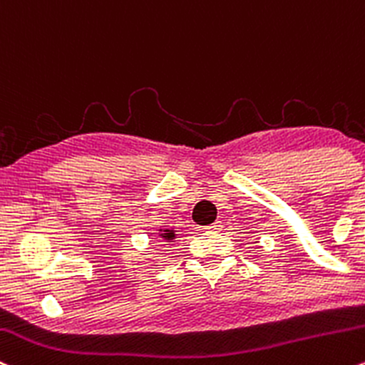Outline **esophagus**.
Returning a JSON list of instances; mask_svg holds the SVG:
<instances>
[{"mask_svg": "<svg viewBox=\"0 0 365 365\" xmlns=\"http://www.w3.org/2000/svg\"><path fill=\"white\" fill-rule=\"evenodd\" d=\"M220 227H222V225L216 222V223H213V225H207L206 228H204V230H206V232H216V230H220Z\"/></svg>", "mask_w": 365, "mask_h": 365, "instance_id": "34e87169", "label": "esophagus"}]
</instances>
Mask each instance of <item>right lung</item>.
<instances>
[{
  "mask_svg": "<svg viewBox=\"0 0 365 365\" xmlns=\"http://www.w3.org/2000/svg\"><path fill=\"white\" fill-rule=\"evenodd\" d=\"M159 237L164 239V242H173L176 239V234L175 230H171V228H166V230H161Z\"/></svg>",
  "mask_w": 365,
  "mask_h": 365,
  "instance_id": "obj_1",
  "label": "right lung"
}]
</instances>
